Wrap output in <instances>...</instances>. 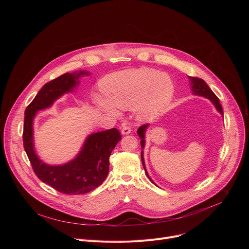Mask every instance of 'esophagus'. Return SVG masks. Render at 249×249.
Returning <instances> with one entry per match:
<instances>
[{
	"instance_id": "obj_1",
	"label": "esophagus",
	"mask_w": 249,
	"mask_h": 249,
	"mask_svg": "<svg viewBox=\"0 0 249 249\" xmlns=\"http://www.w3.org/2000/svg\"><path fill=\"white\" fill-rule=\"evenodd\" d=\"M131 131H132V128L130 127V126H128V125H122V127H121V133L123 134V135H128V134H130L131 133Z\"/></svg>"
}]
</instances>
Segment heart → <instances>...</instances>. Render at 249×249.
<instances>
[{
  "label": "heart",
  "mask_w": 249,
  "mask_h": 249,
  "mask_svg": "<svg viewBox=\"0 0 249 249\" xmlns=\"http://www.w3.org/2000/svg\"><path fill=\"white\" fill-rule=\"evenodd\" d=\"M107 96L95 95L94 102L103 111L120 115V108L133 107L141 121L160 116L170 103L174 87L170 78L152 69L126 70L111 74L101 84Z\"/></svg>",
  "instance_id": "obj_1"
}]
</instances>
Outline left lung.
Instances as JSON below:
<instances>
[{"mask_svg":"<svg viewBox=\"0 0 249 249\" xmlns=\"http://www.w3.org/2000/svg\"><path fill=\"white\" fill-rule=\"evenodd\" d=\"M189 79H190V82H191V89H192L193 93L196 94V95H201V96L209 98L213 103H214L217 110L222 115H224V111H223V108H222V105L220 103V99L218 98V96L214 92L212 91V89L208 87V85L205 83V81L200 79V78H197V77H189ZM148 126H149V124H144L137 130V133H138L139 137L141 138V147H142V149H144V147H145V131H146ZM141 159H142V162H143L145 172L148 176V178L154 183V181L151 179V177L149 176L148 171L146 169L144 157H143V152H141Z\"/></svg>","mask_w":249,"mask_h":249,"instance_id":"left-lung-1","label":"left lung"}]
</instances>
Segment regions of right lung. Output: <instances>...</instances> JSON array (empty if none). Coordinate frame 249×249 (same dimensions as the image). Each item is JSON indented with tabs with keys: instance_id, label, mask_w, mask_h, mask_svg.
<instances>
[{
	"instance_id": "add662e5",
	"label": "right lung",
	"mask_w": 249,
	"mask_h": 249,
	"mask_svg": "<svg viewBox=\"0 0 249 249\" xmlns=\"http://www.w3.org/2000/svg\"><path fill=\"white\" fill-rule=\"evenodd\" d=\"M86 72L66 73L45 84L24 111L23 148L38 178L55 190L67 195L86 194L98 187L109 171V157L118 142L120 132L116 128L97 132L88 137L78 157L63 165L42 162L33 148V118L38 110L48 108L65 92L79 84V77Z\"/></svg>"
}]
</instances>
